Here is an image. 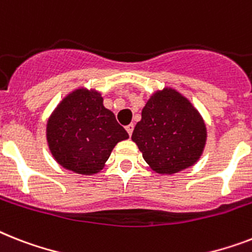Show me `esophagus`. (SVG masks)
Wrapping results in <instances>:
<instances>
[{
    "label": "esophagus",
    "instance_id": "1",
    "mask_svg": "<svg viewBox=\"0 0 252 252\" xmlns=\"http://www.w3.org/2000/svg\"><path fill=\"white\" fill-rule=\"evenodd\" d=\"M133 128H134V126H133V124H129V126H126V132H128V134H129V136H132Z\"/></svg>",
    "mask_w": 252,
    "mask_h": 252
}]
</instances>
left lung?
Here are the masks:
<instances>
[{
    "instance_id": "left-lung-1",
    "label": "left lung",
    "mask_w": 252,
    "mask_h": 252,
    "mask_svg": "<svg viewBox=\"0 0 252 252\" xmlns=\"http://www.w3.org/2000/svg\"><path fill=\"white\" fill-rule=\"evenodd\" d=\"M132 133L145 161L159 175L189 168L203 154L207 128L193 103L173 88L157 91Z\"/></svg>"
}]
</instances>
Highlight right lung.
Instances as JSON below:
<instances>
[{"label":"right lung","mask_w":252,"mask_h":252,"mask_svg":"<svg viewBox=\"0 0 252 252\" xmlns=\"http://www.w3.org/2000/svg\"><path fill=\"white\" fill-rule=\"evenodd\" d=\"M129 138L103 106L101 92L80 87L54 108L46 123V141L63 168L84 176L101 172L118 142Z\"/></svg>","instance_id":"1"}]
</instances>
